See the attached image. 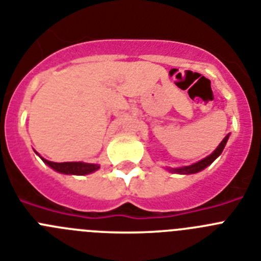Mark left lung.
<instances>
[{
  "label": "left lung",
  "instance_id": "8db88e82",
  "mask_svg": "<svg viewBox=\"0 0 261 261\" xmlns=\"http://www.w3.org/2000/svg\"><path fill=\"white\" fill-rule=\"evenodd\" d=\"M227 140H229V135L226 136L225 138L222 140V142H221L220 145H218V147H217L216 150L213 151V153L211 154V155H208L206 158L201 159L200 162L197 163H193V165L191 166H186V167H179V168H170V171L171 172H176V174H196V172L201 171V170H204L205 167H208L209 165H212V163L214 162V159L217 158V156H220L221 153H222L223 147H225L226 142H227Z\"/></svg>",
  "mask_w": 261,
  "mask_h": 261
}]
</instances>
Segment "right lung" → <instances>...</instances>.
Masks as SVG:
<instances>
[{
	"label": "right lung",
	"instance_id": "obj_1",
	"mask_svg": "<svg viewBox=\"0 0 261 261\" xmlns=\"http://www.w3.org/2000/svg\"><path fill=\"white\" fill-rule=\"evenodd\" d=\"M43 159V162L47 163L49 167H52L53 170H56L57 172H61V174L66 175H87L91 174V172L96 171L99 168V165H94V163H84V162H62V163H56L50 162L47 159Z\"/></svg>",
	"mask_w": 261,
	"mask_h": 261
}]
</instances>
